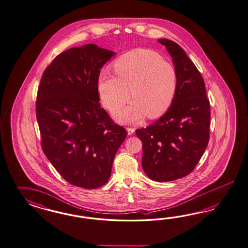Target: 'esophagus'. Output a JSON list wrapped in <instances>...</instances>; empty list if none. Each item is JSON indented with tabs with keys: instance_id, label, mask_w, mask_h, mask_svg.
<instances>
[{
	"instance_id": "esophagus-1",
	"label": "esophagus",
	"mask_w": 248,
	"mask_h": 248,
	"mask_svg": "<svg viewBox=\"0 0 248 248\" xmlns=\"http://www.w3.org/2000/svg\"><path fill=\"white\" fill-rule=\"evenodd\" d=\"M126 130H127V134L129 135H133L135 131V128L133 127H127L126 128Z\"/></svg>"
}]
</instances>
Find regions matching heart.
Returning a JSON list of instances; mask_svg holds the SVG:
<instances>
[{
    "label": "heart",
    "instance_id": "b5f03b06",
    "mask_svg": "<svg viewBox=\"0 0 248 248\" xmlns=\"http://www.w3.org/2000/svg\"><path fill=\"white\" fill-rule=\"evenodd\" d=\"M115 75L102 72L98 76L99 95L107 109L115 112L121 122L135 123L146 115L155 119L167 112L177 89V75L173 65L159 53L138 48L120 56L113 63Z\"/></svg>",
    "mask_w": 248,
    "mask_h": 248
}]
</instances>
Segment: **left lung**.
<instances>
[{"mask_svg": "<svg viewBox=\"0 0 248 248\" xmlns=\"http://www.w3.org/2000/svg\"><path fill=\"white\" fill-rule=\"evenodd\" d=\"M173 59L177 89L168 111L146 128L135 131L143 143L142 165L152 180L168 182L186 176L209 142L210 103L204 82L179 45L160 39Z\"/></svg>", "mask_w": 248, "mask_h": 248, "instance_id": "left-lung-1", "label": "left lung"}]
</instances>
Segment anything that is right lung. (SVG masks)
Masks as SVG:
<instances>
[{
    "label": "right lung",
    "mask_w": 248,
    "mask_h": 248,
    "mask_svg": "<svg viewBox=\"0 0 248 248\" xmlns=\"http://www.w3.org/2000/svg\"><path fill=\"white\" fill-rule=\"evenodd\" d=\"M112 51L85 45L57 55L38 87L42 148L71 185L95 189L111 175L113 159L126 137L99 104L98 76Z\"/></svg>",
    "instance_id": "add662e5"
}]
</instances>
